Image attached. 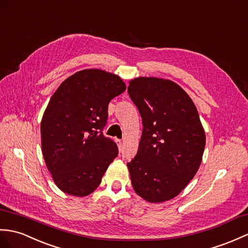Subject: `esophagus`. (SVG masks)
<instances>
[{
    "mask_svg": "<svg viewBox=\"0 0 248 248\" xmlns=\"http://www.w3.org/2000/svg\"><path fill=\"white\" fill-rule=\"evenodd\" d=\"M115 141H116V143H117V146H118V149H119V150H122V148H123V141L120 140H116Z\"/></svg>",
    "mask_w": 248,
    "mask_h": 248,
    "instance_id": "esophagus-1",
    "label": "esophagus"
}]
</instances>
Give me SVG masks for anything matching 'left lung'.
I'll list each match as a JSON object with an SVG mask.
<instances>
[{"instance_id": "obj_1", "label": "left lung", "mask_w": 248, "mask_h": 248, "mask_svg": "<svg viewBox=\"0 0 248 248\" xmlns=\"http://www.w3.org/2000/svg\"><path fill=\"white\" fill-rule=\"evenodd\" d=\"M128 93L142 119L136 156L128 163L135 192L150 203L175 198L199 170L206 136L189 95L171 80L138 77Z\"/></svg>"}]
</instances>
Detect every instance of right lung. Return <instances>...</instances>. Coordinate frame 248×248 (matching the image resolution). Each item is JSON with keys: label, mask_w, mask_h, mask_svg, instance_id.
Returning <instances> with one entry per match:
<instances>
[{"label": "right lung", "mask_w": 248, "mask_h": 248, "mask_svg": "<svg viewBox=\"0 0 248 248\" xmlns=\"http://www.w3.org/2000/svg\"><path fill=\"white\" fill-rule=\"evenodd\" d=\"M125 91L120 77L92 68L75 73L51 96L41 120L46 167L60 190L86 197L100 185L118 148L102 134L108 106Z\"/></svg>", "instance_id": "obj_1"}]
</instances>
